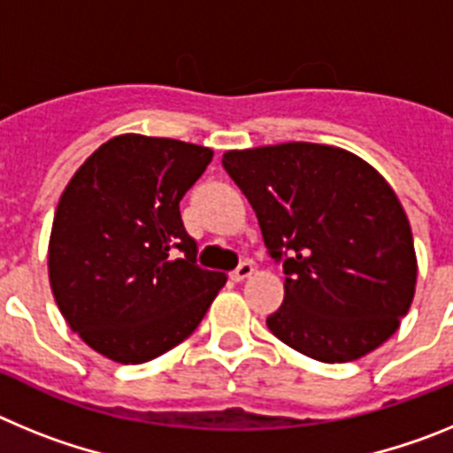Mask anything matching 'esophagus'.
Masks as SVG:
<instances>
[{
    "label": "esophagus",
    "mask_w": 453,
    "mask_h": 453,
    "mask_svg": "<svg viewBox=\"0 0 453 453\" xmlns=\"http://www.w3.org/2000/svg\"><path fill=\"white\" fill-rule=\"evenodd\" d=\"M251 274H254V263L245 261L235 267L234 274H231V279H234V281H245V279H250Z\"/></svg>",
    "instance_id": "34e87169"
}]
</instances>
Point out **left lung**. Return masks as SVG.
Returning a JSON list of instances; mask_svg holds the SVG:
<instances>
[{"instance_id":"obj_1","label":"left lung","mask_w":453,"mask_h":453,"mask_svg":"<svg viewBox=\"0 0 453 453\" xmlns=\"http://www.w3.org/2000/svg\"><path fill=\"white\" fill-rule=\"evenodd\" d=\"M224 170L245 192L283 263L276 338L322 363L370 354L399 329L418 281L413 234L397 195L363 158L315 142L231 150Z\"/></svg>"}]
</instances>
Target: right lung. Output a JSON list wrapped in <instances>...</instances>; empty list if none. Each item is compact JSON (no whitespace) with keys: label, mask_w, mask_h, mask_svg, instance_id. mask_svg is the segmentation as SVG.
<instances>
[{"label":"right lung","mask_w":453,"mask_h":453,"mask_svg":"<svg viewBox=\"0 0 453 453\" xmlns=\"http://www.w3.org/2000/svg\"><path fill=\"white\" fill-rule=\"evenodd\" d=\"M213 150L172 138L115 135L74 172L56 208L50 283L88 347L138 365L197 329L224 272L197 265L179 202Z\"/></svg>","instance_id":"obj_1"}]
</instances>
